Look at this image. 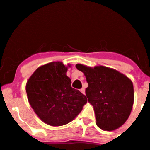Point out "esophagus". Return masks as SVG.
Instances as JSON below:
<instances>
[{"instance_id": "34e87169", "label": "esophagus", "mask_w": 150, "mask_h": 150, "mask_svg": "<svg viewBox=\"0 0 150 150\" xmlns=\"http://www.w3.org/2000/svg\"><path fill=\"white\" fill-rule=\"evenodd\" d=\"M80 91H81V93H83V94H84V93H85V89H84V88H82V89H80Z\"/></svg>"}]
</instances>
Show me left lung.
Segmentation results:
<instances>
[{
	"label": "left lung",
	"instance_id": "left-lung-1",
	"mask_svg": "<svg viewBox=\"0 0 150 150\" xmlns=\"http://www.w3.org/2000/svg\"><path fill=\"white\" fill-rule=\"evenodd\" d=\"M84 73L88 101L94 109L97 126L105 131L119 129L128 120L134 101L133 84L129 77L113 68L76 64Z\"/></svg>",
	"mask_w": 150,
	"mask_h": 150
}]
</instances>
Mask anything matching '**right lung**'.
I'll return each instance as SVG.
<instances>
[{"label": "right lung", "mask_w": 150, "mask_h": 150, "mask_svg": "<svg viewBox=\"0 0 150 150\" xmlns=\"http://www.w3.org/2000/svg\"><path fill=\"white\" fill-rule=\"evenodd\" d=\"M61 61L40 66L26 82L28 102L43 122L60 127L73 121L82 111L87 99L71 86L66 75L68 67Z\"/></svg>", "instance_id": "1"}]
</instances>
